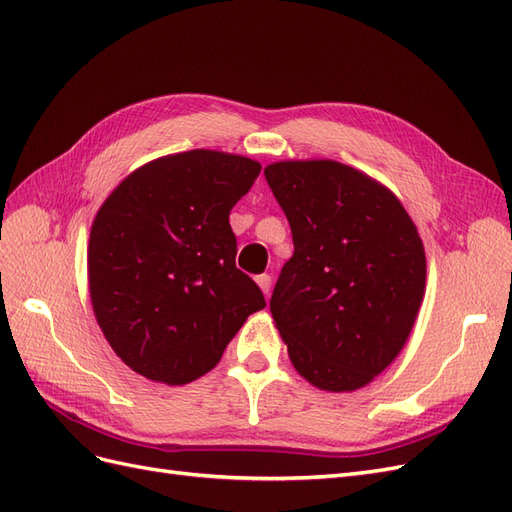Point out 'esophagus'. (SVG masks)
I'll use <instances>...</instances> for the list:
<instances>
[{"label":"esophagus","instance_id":"1","mask_svg":"<svg viewBox=\"0 0 512 512\" xmlns=\"http://www.w3.org/2000/svg\"><path fill=\"white\" fill-rule=\"evenodd\" d=\"M256 284L260 286L262 292H265V297H269V292H271V275H269V273L258 275V277H256Z\"/></svg>","mask_w":512,"mask_h":512}]
</instances>
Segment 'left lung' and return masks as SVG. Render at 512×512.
I'll list each match as a JSON object with an SVG mask.
<instances>
[{
  "instance_id": "obj_1",
  "label": "left lung",
  "mask_w": 512,
  "mask_h": 512,
  "mask_svg": "<svg viewBox=\"0 0 512 512\" xmlns=\"http://www.w3.org/2000/svg\"><path fill=\"white\" fill-rule=\"evenodd\" d=\"M294 254L271 314L294 369L322 391L369 384L408 342L425 297V247L399 198L335 160L265 168Z\"/></svg>"
}]
</instances>
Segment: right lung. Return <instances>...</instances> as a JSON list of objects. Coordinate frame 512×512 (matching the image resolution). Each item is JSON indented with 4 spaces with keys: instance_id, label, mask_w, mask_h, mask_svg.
<instances>
[{
    "instance_id": "right-lung-1",
    "label": "right lung",
    "mask_w": 512,
    "mask_h": 512,
    "mask_svg": "<svg viewBox=\"0 0 512 512\" xmlns=\"http://www.w3.org/2000/svg\"><path fill=\"white\" fill-rule=\"evenodd\" d=\"M258 173L256 160L192 149L136 168L104 200L87 247L89 297L136 374L168 386L205 376L267 305L235 265L228 222Z\"/></svg>"
}]
</instances>
